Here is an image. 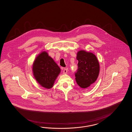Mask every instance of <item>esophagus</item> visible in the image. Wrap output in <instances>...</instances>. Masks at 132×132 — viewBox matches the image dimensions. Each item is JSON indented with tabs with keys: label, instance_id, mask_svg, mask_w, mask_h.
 Returning a JSON list of instances; mask_svg holds the SVG:
<instances>
[{
	"label": "esophagus",
	"instance_id": "esophagus-1",
	"mask_svg": "<svg viewBox=\"0 0 132 132\" xmlns=\"http://www.w3.org/2000/svg\"><path fill=\"white\" fill-rule=\"evenodd\" d=\"M67 72H68V70L66 69H63V73L64 74H66L67 73Z\"/></svg>",
	"mask_w": 132,
	"mask_h": 132
}]
</instances>
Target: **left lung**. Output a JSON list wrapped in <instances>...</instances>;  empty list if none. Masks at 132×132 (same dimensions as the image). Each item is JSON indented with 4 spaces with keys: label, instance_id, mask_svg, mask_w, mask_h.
Masks as SVG:
<instances>
[{
    "label": "left lung",
    "instance_id": "left-lung-1",
    "mask_svg": "<svg viewBox=\"0 0 132 132\" xmlns=\"http://www.w3.org/2000/svg\"><path fill=\"white\" fill-rule=\"evenodd\" d=\"M78 69L75 73L76 81L79 87L87 88L96 81L100 73V66L93 53L80 50L77 53Z\"/></svg>",
    "mask_w": 132,
    "mask_h": 132
}]
</instances>
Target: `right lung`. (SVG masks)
Listing matches in <instances>:
<instances>
[{
	"label": "right lung",
	"mask_w": 132,
	"mask_h": 132,
	"mask_svg": "<svg viewBox=\"0 0 132 132\" xmlns=\"http://www.w3.org/2000/svg\"><path fill=\"white\" fill-rule=\"evenodd\" d=\"M33 76L41 87L46 89L52 88L60 73L61 69L54 60L45 51L38 55L32 65Z\"/></svg>",
	"instance_id": "right-lung-1"
}]
</instances>
